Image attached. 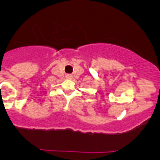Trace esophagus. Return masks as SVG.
<instances>
[{
	"label": "esophagus",
	"instance_id": "obj_1",
	"mask_svg": "<svg viewBox=\"0 0 160 160\" xmlns=\"http://www.w3.org/2000/svg\"><path fill=\"white\" fill-rule=\"evenodd\" d=\"M66 78H67L68 79H71V78H72V76H71V75L68 74V75H67V76H66Z\"/></svg>",
	"mask_w": 160,
	"mask_h": 160
}]
</instances>
